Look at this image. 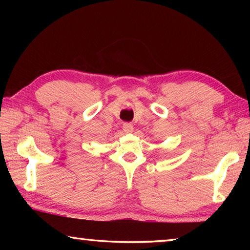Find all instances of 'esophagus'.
<instances>
[{"label":"esophagus","instance_id":"obj_1","mask_svg":"<svg viewBox=\"0 0 250 250\" xmlns=\"http://www.w3.org/2000/svg\"><path fill=\"white\" fill-rule=\"evenodd\" d=\"M122 129H124L125 133H131L133 131V125L129 124V122H125V124H124V125H122Z\"/></svg>","mask_w":250,"mask_h":250}]
</instances>
